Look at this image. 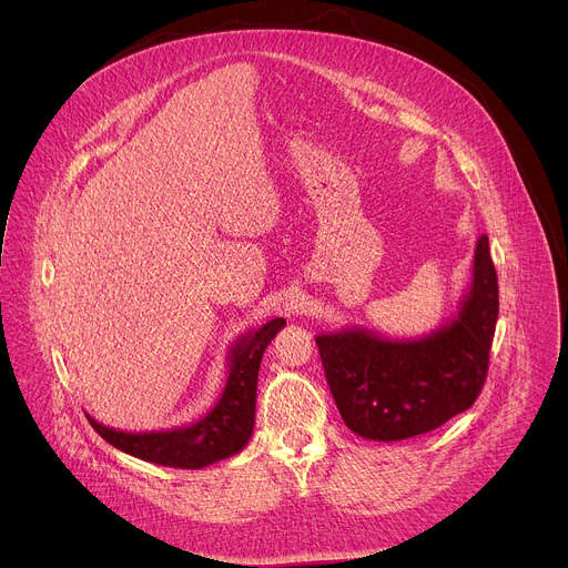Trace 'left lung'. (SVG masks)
I'll use <instances>...</instances> for the list:
<instances>
[{
	"label": "left lung",
	"mask_w": 568,
	"mask_h": 568,
	"mask_svg": "<svg viewBox=\"0 0 568 568\" xmlns=\"http://www.w3.org/2000/svg\"><path fill=\"white\" fill-rule=\"evenodd\" d=\"M499 283L488 235L476 240L471 285L452 321L425 337L388 339L366 328L316 335L337 409L368 440L438 429L478 397L490 366Z\"/></svg>",
	"instance_id": "8db88e82"
}]
</instances>
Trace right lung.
Masks as SVG:
<instances>
[{"mask_svg": "<svg viewBox=\"0 0 568 568\" xmlns=\"http://www.w3.org/2000/svg\"><path fill=\"white\" fill-rule=\"evenodd\" d=\"M285 318L276 316L254 333L242 335L229 351V377L215 407L197 423L169 432L130 434L105 427L92 416L90 425L116 449L148 463L202 469L215 460L229 458L245 447L254 432L256 384L263 353Z\"/></svg>", "mask_w": 568, "mask_h": 568, "instance_id": "right-lung-1", "label": "right lung"}]
</instances>
